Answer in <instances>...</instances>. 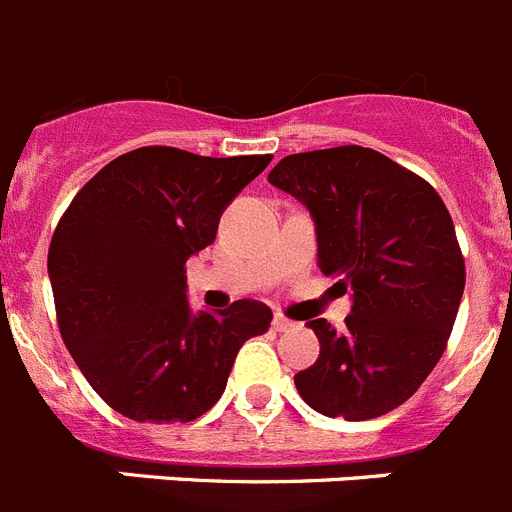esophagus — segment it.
<instances>
[{"mask_svg":"<svg viewBox=\"0 0 512 512\" xmlns=\"http://www.w3.org/2000/svg\"><path fill=\"white\" fill-rule=\"evenodd\" d=\"M293 327V322L291 319H286V317H281V314H275V319H273V330L275 332H288Z\"/></svg>","mask_w":512,"mask_h":512,"instance_id":"34e87169","label":"esophagus"}]
</instances>
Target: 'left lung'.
<instances>
[{"mask_svg":"<svg viewBox=\"0 0 512 512\" xmlns=\"http://www.w3.org/2000/svg\"><path fill=\"white\" fill-rule=\"evenodd\" d=\"M268 180L309 208L319 270L353 296L342 332L327 319L306 322L319 358L293 376L301 399L345 420L397 410L441 361L464 296L446 203L415 172L363 146L291 154Z\"/></svg>","mask_w":512,"mask_h":512,"instance_id":"1","label":"left lung"}]
</instances>
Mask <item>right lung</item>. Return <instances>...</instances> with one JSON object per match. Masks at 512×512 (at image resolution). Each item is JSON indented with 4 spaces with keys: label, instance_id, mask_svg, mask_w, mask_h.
Here are the masks:
<instances>
[{
    "label": "right lung",
    "instance_id": "right-lung-1",
    "mask_svg": "<svg viewBox=\"0 0 512 512\" xmlns=\"http://www.w3.org/2000/svg\"><path fill=\"white\" fill-rule=\"evenodd\" d=\"M141 146L77 195L48 250L56 317L84 379L136 422H190L219 402L244 340L270 327L260 301L193 311L185 262L270 164Z\"/></svg>",
    "mask_w": 512,
    "mask_h": 512
}]
</instances>
